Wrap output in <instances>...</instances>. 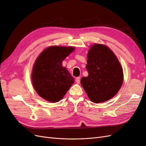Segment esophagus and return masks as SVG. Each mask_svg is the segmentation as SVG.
<instances>
[{"mask_svg":"<svg viewBox=\"0 0 146 146\" xmlns=\"http://www.w3.org/2000/svg\"><path fill=\"white\" fill-rule=\"evenodd\" d=\"M76 83H78V84L80 83V77H77L76 79Z\"/></svg>","mask_w":146,"mask_h":146,"instance_id":"obj_1","label":"esophagus"}]
</instances>
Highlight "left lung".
Here are the masks:
<instances>
[{
	"label": "left lung",
	"mask_w": 146,
	"mask_h": 146,
	"mask_svg": "<svg viewBox=\"0 0 146 146\" xmlns=\"http://www.w3.org/2000/svg\"><path fill=\"white\" fill-rule=\"evenodd\" d=\"M87 56L88 76L82 78V86L92 102L107 101L117 93L122 85V66L113 51L103 44L91 46Z\"/></svg>",
	"instance_id": "obj_1"
}]
</instances>
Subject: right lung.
<instances>
[{"label": "right lung", "instance_id": "right-lung-1", "mask_svg": "<svg viewBox=\"0 0 146 146\" xmlns=\"http://www.w3.org/2000/svg\"><path fill=\"white\" fill-rule=\"evenodd\" d=\"M74 50L73 47L50 46L44 50L35 61L32 80L38 94L50 102L63 98L74 78L62 66L63 61Z\"/></svg>", "mask_w": 146, "mask_h": 146}]
</instances>
